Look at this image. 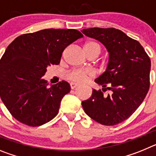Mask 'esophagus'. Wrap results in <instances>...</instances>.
<instances>
[{"mask_svg":"<svg viewBox=\"0 0 156 156\" xmlns=\"http://www.w3.org/2000/svg\"><path fill=\"white\" fill-rule=\"evenodd\" d=\"M78 86H79V83H74V82L70 83V87H71L72 89H75V88Z\"/></svg>","mask_w":156,"mask_h":156,"instance_id":"esophagus-1","label":"esophagus"}]
</instances>
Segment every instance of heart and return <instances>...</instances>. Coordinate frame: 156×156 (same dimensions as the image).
I'll use <instances>...</instances> for the list:
<instances>
[{"instance_id": "obj_1", "label": "heart", "mask_w": 156, "mask_h": 156, "mask_svg": "<svg viewBox=\"0 0 156 156\" xmlns=\"http://www.w3.org/2000/svg\"><path fill=\"white\" fill-rule=\"evenodd\" d=\"M84 51L87 53H89L90 51H95L98 53H100L101 46L96 41H88L84 44ZM95 75V73L94 70L90 69H74L73 71L69 72L66 78L70 81L73 82H85L90 77L94 76Z\"/></svg>"}]
</instances>
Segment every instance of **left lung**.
Instances as JSON below:
<instances>
[{
    "mask_svg": "<svg viewBox=\"0 0 156 156\" xmlns=\"http://www.w3.org/2000/svg\"><path fill=\"white\" fill-rule=\"evenodd\" d=\"M82 33L100 41L109 53L105 72L94 80L102 90L94 89L91 97L82 101L83 108L101 124L116 125L128 119L148 94L151 60L138 41L119 30L94 27ZM107 90L111 93L104 95Z\"/></svg>",
    "mask_w": 156,
    "mask_h": 156,
    "instance_id": "1",
    "label": "left lung"
}]
</instances>
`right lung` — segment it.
<instances>
[{
  "label": "right lung",
  "mask_w": 156,
  "mask_h": 156,
  "mask_svg": "<svg viewBox=\"0 0 156 156\" xmlns=\"http://www.w3.org/2000/svg\"><path fill=\"white\" fill-rule=\"evenodd\" d=\"M73 29H46L16 37L0 60V96L12 116L38 126L58 112L70 85L61 81L48 87L47 67L58 65L65 48L83 37Z\"/></svg>",
  "instance_id": "1"
}]
</instances>
